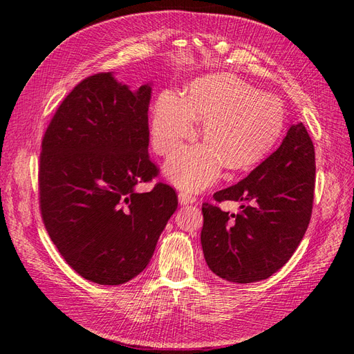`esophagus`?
I'll return each mask as SVG.
<instances>
[{
    "label": "esophagus",
    "mask_w": 354,
    "mask_h": 354,
    "mask_svg": "<svg viewBox=\"0 0 354 354\" xmlns=\"http://www.w3.org/2000/svg\"><path fill=\"white\" fill-rule=\"evenodd\" d=\"M178 202L181 205H189V203H195L196 198L190 194V192H180L178 194Z\"/></svg>",
    "instance_id": "1"
}]
</instances>
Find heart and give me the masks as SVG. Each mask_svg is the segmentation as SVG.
<instances>
[{"label":"heart","instance_id":"obj_1","mask_svg":"<svg viewBox=\"0 0 354 354\" xmlns=\"http://www.w3.org/2000/svg\"><path fill=\"white\" fill-rule=\"evenodd\" d=\"M196 121H203L207 142L183 147L167 162L168 177L192 190L214 183L224 164L234 171L263 159L283 131L285 108L277 95L232 73L205 75L190 84L186 99L173 91L158 97L152 120L156 153H173L194 137Z\"/></svg>","mask_w":354,"mask_h":354}]
</instances>
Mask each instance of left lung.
<instances>
[{
	"instance_id": "left-lung-1",
	"label": "left lung",
	"mask_w": 354,
	"mask_h": 354,
	"mask_svg": "<svg viewBox=\"0 0 354 354\" xmlns=\"http://www.w3.org/2000/svg\"><path fill=\"white\" fill-rule=\"evenodd\" d=\"M315 146L303 122L238 185L214 194V202H243L238 214L202 203L201 243L209 269L234 283L270 277L301 242L312 217Z\"/></svg>"
}]
</instances>
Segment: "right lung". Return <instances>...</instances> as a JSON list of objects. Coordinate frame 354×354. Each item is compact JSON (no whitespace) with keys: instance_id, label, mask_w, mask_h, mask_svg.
<instances>
[{"instance_id":"obj_1","label":"right lung","mask_w":354,"mask_h":354,"mask_svg":"<svg viewBox=\"0 0 354 354\" xmlns=\"http://www.w3.org/2000/svg\"><path fill=\"white\" fill-rule=\"evenodd\" d=\"M152 87L137 91L111 72L81 81L53 116L39 155V208L50 238L84 279L121 285L151 261L177 209L176 190L158 183L149 158Z\"/></svg>"}]
</instances>
